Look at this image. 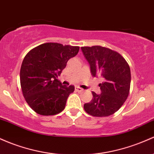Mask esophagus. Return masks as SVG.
<instances>
[{
	"instance_id": "esophagus-1",
	"label": "esophagus",
	"mask_w": 154,
	"mask_h": 154,
	"mask_svg": "<svg viewBox=\"0 0 154 154\" xmlns=\"http://www.w3.org/2000/svg\"><path fill=\"white\" fill-rule=\"evenodd\" d=\"M75 91H77V92L80 93V92H82L84 90L82 88H81L80 87H79V86H77V87H75Z\"/></svg>"
}]
</instances>
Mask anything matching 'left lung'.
Instances as JSON below:
<instances>
[{"mask_svg": "<svg viewBox=\"0 0 154 154\" xmlns=\"http://www.w3.org/2000/svg\"><path fill=\"white\" fill-rule=\"evenodd\" d=\"M82 54L91 67L93 77L101 76L102 94L92 92L93 99L84 104L88 114L107 117L117 112L129 96L131 71L124 57L118 52L102 46L82 47Z\"/></svg>", "mask_w": 154, "mask_h": 154, "instance_id": "obj_1", "label": "left lung"}]
</instances>
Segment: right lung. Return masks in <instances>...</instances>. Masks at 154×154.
<instances>
[{
  "mask_svg": "<svg viewBox=\"0 0 154 154\" xmlns=\"http://www.w3.org/2000/svg\"><path fill=\"white\" fill-rule=\"evenodd\" d=\"M80 47L45 43L27 53L20 69V85L25 101L34 112L54 116L66 107L73 85H62L58 76Z\"/></svg>",
  "mask_w": 154,
  "mask_h": 154,
  "instance_id": "1",
  "label": "right lung"
}]
</instances>
